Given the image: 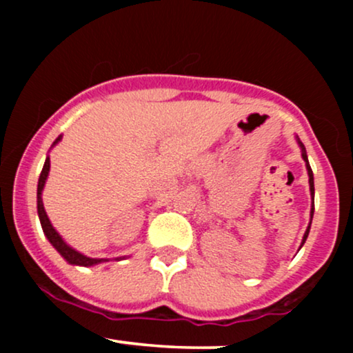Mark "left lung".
<instances>
[{
  "instance_id": "8db88e82",
  "label": "left lung",
  "mask_w": 353,
  "mask_h": 353,
  "mask_svg": "<svg viewBox=\"0 0 353 353\" xmlns=\"http://www.w3.org/2000/svg\"><path fill=\"white\" fill-rule=\"evenodd\" d=\"M295 139H297V144H299V148H301V152H302V159H303V163H305L307 174H309V185H310V197H312L310 222H309V225H307V229H305V234H303V237H302V244H301V247H302L303 244H305L307 237H309V232H310V224H312V217H314V196H315V189H314V172H312V169H310V164H309V157H307V151H305V145L302 144V141L299 139V136H295ZM301 247H299V250H301Z\"/></svg>"
}]
</instances>
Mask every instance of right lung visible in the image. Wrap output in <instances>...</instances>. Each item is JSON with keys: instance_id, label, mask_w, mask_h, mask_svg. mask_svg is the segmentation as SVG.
<instances>
[{"instance_id": "1", "label": "right lung", "mask_w": 353, "mask_h": 353, "mask_svg": "<svg viewBox=\"0 0 353 353\" xmlns=\"http://www.w3.org/2000/svg\"><path fill=\"white\" fill-rule=\"evenodd\" d=\"M63 139V136H59L58 139L52 143L51 148H54L56 144L59 143V141ZM50 156H46V161H44V165H43V171L39 174V181H38V192H36V197H38V217H39V222H41V228H43V232L44 236H46L48 241L51 242V245L54 247L56 250H58L61 257L64 259V261L68 262V264L71 265H81V267H92V265H98V264H103V262H109V259H94V257H88V255L81 254L79 250L72 249V247L68 244L66 241H64L63 237L59 236V232L52 228L50 217H48L46 210H44V205H43V189L44 185H46V181H48V176H50ZM119 259H124V257H116V261H119Z\"/></svg>"}]
</instances>
